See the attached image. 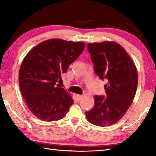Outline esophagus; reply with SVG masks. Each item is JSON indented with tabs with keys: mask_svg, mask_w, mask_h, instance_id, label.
<instances>
[{
	"mask_svg": "<svg viewBox=\"0 0 156 156\" xmlns=\"http://www.w3.org/2000/svg\"><path fill=\"white\" fill-rule=\"evenodd\" d=\"M83 97V95H80V94H77V95H76V98H77V99L79 100H80Z\"/></svg>",
	"mask_w": 156,
	"mask_h": 156,
	"instance_id": "1",
	"label": "esophagus"
}]
</instances>
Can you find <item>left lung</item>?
<instances>
[{"mask_svg":"<svg viewBox=\"0 0 156 156\" xmlns=\"http://www.w3.org/2000/svg\"><path fill=\"white\" fill-rule=\"evenodd\" d=\"M94 71L105 84L106 98L96 95L95 104L85 112L89 122L108 126L118 122L131 106L138 87V71L133 60L115 42L105 41L87 44Z\"/></svg>","mask_w":156,"mask_h":156,"instance_id":"1","label":"left lung"}]
</instances>
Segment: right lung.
<instances>
[{
  "instance_id": "right-lung-1",
  "label": "right lung",
  "mask_w": 156,
  "mask_h": 156,
  "mask_svg": "<svg viewBox=\"0 0 156 156\" xmlns=\"http://www.w3.org/2000/svg\"><path fill=\"white\" fill-rule=\"evenodd\" d=\"M85 47L82 42L53 38L37 44L26 55L18 75L20 89L29 109L40 120L62 119L73 100L58 85L61 74L77 59Z\"/></svg>"
}]
</instances>
